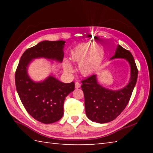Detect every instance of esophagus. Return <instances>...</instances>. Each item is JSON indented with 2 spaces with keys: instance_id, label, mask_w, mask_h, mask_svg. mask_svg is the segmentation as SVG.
Wrapping results in <instances>:
<instances>
[{
  "instance_id": "esophagus-1",
  "label": "esophagus",
  "mask_w": 153,
  "mask_h": 153,
  "mask_svg": "<svg viewBox=\"0 0 153 153\" xmlns=\"http://www.w3.org/2000/svg\"><path fill=\"white\" fill-rule=\"evenodd\" d=\"M80 86H81V84L78 82H76V83H75V87H76V88H79Z\"/></svg>"
}]
</instances>
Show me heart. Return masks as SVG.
Wrapping results in <instances>:
<instances>
[{
  "instance_id": "1",
  "label": "heart",
  "mask_w": 153,
  "mask_h": 153,
  "mask_svg": "<svg viewBox=\"0 0 153 153\" xmlns=\"http://www.w3.org/2000/svg\"><path fill=\"white\" fill-rule=\"evenodd\" d=\"M105 53L96 42H87L79 45L75 48L71 55L74 61L79 63V70L84 76L94 73L100 66L104 59ZM65 70L68 73L73 71L69 63L65 65Z\"/></svg>"
}]
</instances>
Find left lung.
I'll list each match as a JSON object with an SVG mask.
<instances>
[{
    "label": "left lung",
    "instance_id": "1",
    "mask_svg": "<svg viewBox=\"0 0 153 153\" xmlns=\"http://www.w3.org/2000/svg\"><path fill=\"white\" fill-rule=\"evenodd\" d=\"M116 58L125 59L130 65V79L123 88L119 90L105 88L98 84L96 75L82 81L86 114L88 119L97 123L110 122L120 115L128 104L136 84L138 71L131 53L118 45L111 59Z\"/></svg>",
    "mask_w": 153,
    "mask_h": 153
}]
</instances>
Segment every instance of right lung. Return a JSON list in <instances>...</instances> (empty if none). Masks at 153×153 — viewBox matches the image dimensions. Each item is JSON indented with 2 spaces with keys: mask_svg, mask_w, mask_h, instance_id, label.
<instances>
[{
  "mask_svg": "<svg viewBox=\"0 0 153 153\" xmlns=\"http://www.w3.org/2000/svg\"><path fill=\"white\" fill-rule=\"evenodd\" d=\"M65 42L42 41L25 51L15 71V86L27 112L36 120L43 123H53L63 115L65 97L75 89L74 82H61L53 76L35 82L27 75V67L32 59L46 58L62 62Z\"/></svg>",
  "mask_w": 153,
  "mask_h": 153,
  "instance_id": "right-lung-1",
  "label": "right lung"
}]
</instances>
